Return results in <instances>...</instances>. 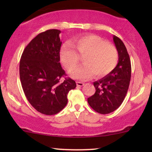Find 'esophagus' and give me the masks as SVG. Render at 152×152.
<instances>
[{"label":"esophagus","instance_id":"obj_1","mask_svg":"<svg viewBox=\"0 0 152 152\" xmlns=\"http://www.w3.org/2000/svg\"><path fill=\"white\" fill-rule=\"evenodd\" d=\"M77 86H84V83L83 82H77Z\"/></svg>","mask_w":152,"mask_h":152}]
</instances>
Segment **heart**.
Returning a JSON list of instances; mask_svg holds the SVG:
<instances>
[{
    "label": "heart",
    "mask_w": 152,
    "mask_h": 152,
    "mask_svg": "<svg viewBox=\"0 0 152 152\" xmlns=\"http://www.w3.org/2000/svg\"><path fill=\"white\" fill-rule=\"evenodd\" d=\"M80 57H83L85 64L74 71ZM60 58L68 71H74L70 72L72 77L86 80L93 74L101 77L110 73L117 66L118 53L113 45L98 36L91 34L75 39L72 44L65 43L60 51Z\"/></svg>",
    "instance_id": "b5f03b06"
}]
</instances>
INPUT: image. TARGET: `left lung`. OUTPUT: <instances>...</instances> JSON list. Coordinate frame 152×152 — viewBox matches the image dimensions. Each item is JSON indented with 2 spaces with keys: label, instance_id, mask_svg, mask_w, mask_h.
Listing matches in <instances>:
<instances>
[{
  "label": "left lung",
  "instance_id": "obj_1",
  "mask_svg": "<svg viewBox=\"0 0 152 152\" xmlns=\"http://www.w3.org/2000/svg\"><path fill=\"white\" fill-rule=\"evenodd\" d=\"M113 41L119 57L117 66L104 77L93 82L95 93L88 98L90 107L101 114L111 113L122 104L131 80L132 66L125 45L116 36H113Z\"/></svg>",
  "mask_w": 152,
  "mask_h": 152
}]
</instances>
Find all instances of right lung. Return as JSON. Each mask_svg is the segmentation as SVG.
Returning a JSON list of instances; mask_svg holds the SVG:
<instances>
[{"label": "right lung", "instance_id": "add662e5", "mask_svg": "<svg viewBox=\"0 0 152 152\" xmlns=\"http://www.w3.org/2000/svg\"><path fill=\"white\" fill-rule=\"evenodd\" d=\"M61 31L52 29L39 34L24 49L19 64L21 86L27 99L37 111L55 115L67 104V95L76 83L66 76L60 64Z\"/></svg>", "mask_w": 152, "mask_h": 152}]
</instances>
